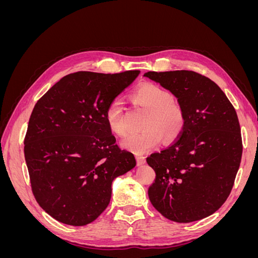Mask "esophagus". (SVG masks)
I'll use <instances>...</instances> for the list:
<instances>
[{
	"mask_svg": "<svg viewBox=\"0 0 258 258\" xmlns=\"http://www.w3.org/2000/svg\"><path fill=\"white\" fill-rule=\"evenodd\" d=\"M136 159H137V163H138V166H142V165H144L145 163V157L143 155H136Z\"/></svg>",
	"mask_w": 258,
	"mask_h": 258,
	"instance_id": "34e87169",
	"label": "esophagus"
}]
</instances>
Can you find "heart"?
Returning <instances> with one entry per match:
<instances>
[{
    "mask_svg": "<svg viewBox=\"0 0 258 258\" xmlns=\"http://www.w3.org/2000/svg\"><path fill=\"white\" fill-rule=\"evenodd\" d=\"M136 103L148 111L144 121V131L129 135L122 146L136 153H144L158 146L162 138L165 142H174L185 128L186 116L183 106L172 99V95L158 85L147 83L135 91ZM105 120L112 134L122 137L127 134L124 107L119 99L107 105Z\"/></svg>",
    "mask_w": 258,
    "mask_h": 258,
    "instance_id": "b5f03b06",
    "label": "heart"
}]
</instances>
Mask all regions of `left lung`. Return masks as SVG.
<instances>
[{
  "instance_id": "1",
  "label": "left lung",
  "mask_w": 258,
  "mask_h": 258,
  "mask_svg": "<svg viewBox=\"0 0 258 258\" xmlns=\"http://www.w3.org/2000/svg\"><path fill=\"white\" fill-rule=\"evenodd\" d=\"M144 76L174 95L186 116L181 137L146 158L156 173L148 198L170 221L202 220L228 198L240 167L242 138L235 107L213 81L194 71Z\"/></svg>"
}]
</instances>
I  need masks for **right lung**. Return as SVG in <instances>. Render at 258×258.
I'll use <instances>...</instances> for the list:
<instances>
[{
  "mask_svg": "<svg viewBox=\"0 0 258 258\" xmlns=\"http://www.w3.org/2000/svg\"><path fill=\"white\" fill-rule=\"evenodd\" d=\"M140 71H81L37 101L25 138L31 188L41 208L67 225L85 226L110 204L112 182L136 167L105 120L107 105Z\"/></svg>",
  "mask_w": 258,
  "mask_h": 258,
  "instance_id": "add662e5",
  "label": "right lung"
}]
</instances>
